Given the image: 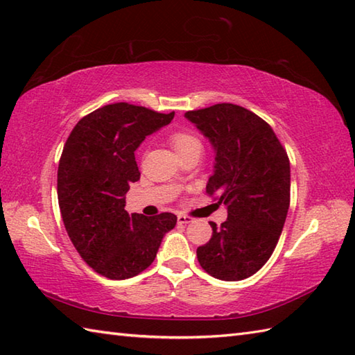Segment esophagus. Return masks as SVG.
Wrapping results in <instances>:
<instances>
[{"instance_id":"34e87169","label":"esophagus","mask_w":355,"mask_h":355,"mask_svg":"<svg viewBox=\"0 0 355 355\" xmlns=\"http://www.w3.org/2000/svg\"><path fill=\"white\" fill-rule=\"evenodd\" d=\"M177 221H178V224H191V223H193V218L187 216V215H178Z\"/></svg>"}]
</instances>
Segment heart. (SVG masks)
Returning <instances> with one entry per match:
<instances>
[{"mask_svg": "<svg viewBox=\"0 0 355 355\" xmlns=\"http://www.w3.org/2000/svg\"><path fill=\"white\" fill-rule=\"evenodd\" d=\"M171 145L175 149V153L178 155H182L187 150L195 149V148H201V141L197 137V135L189 132V131H177L171 135Z\"/></svg>", "mask_w": 355, "mask_h": 355, "instance_id": "b5f03b06", "label": "heart"}]
</instances>
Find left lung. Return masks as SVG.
<instances>
[{
  "label": "left lung",
  "mask_w": 355,
  "mask_h": 355,
  "mask_svg": "<svg viewBox=\"0 0 355 355\" xmlns=\"http://www.w3.org/2000/svg\"><path fill=\"white\" fill-rule=\"evenodd\" d=\"M212 143L214 175L206 192L227 206L210 223L212 238L197 248L202 270L243 281L262 268L281 236L290 207V160L271 126L239 105L216 103L184 114Z\"/></svg>",
  "instance_id": "1"
}]
</instances>
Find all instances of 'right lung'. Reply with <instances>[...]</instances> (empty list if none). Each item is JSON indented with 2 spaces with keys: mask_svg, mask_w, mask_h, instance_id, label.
<instances>
[{
  "mask_svg": "<svg viewBox=\"0 0 355 355\" xmlns=\"http://www.w3.org/2000/svg\"><path fill=\"white\" fill-rule=\"evenodd\" d=\"M173 114L126 102L105 105L82 117L65 141L58 168L62 221L80 258L105 277L141 273L175 227L173 214L148 218L125 210V195L140 178L134 150Z\"/></svg>",
  "mask_w": 355,
  "mask_h": 355,
  "instance_id": "obj_1",
  "label": "right lung"
}]
</instances>
